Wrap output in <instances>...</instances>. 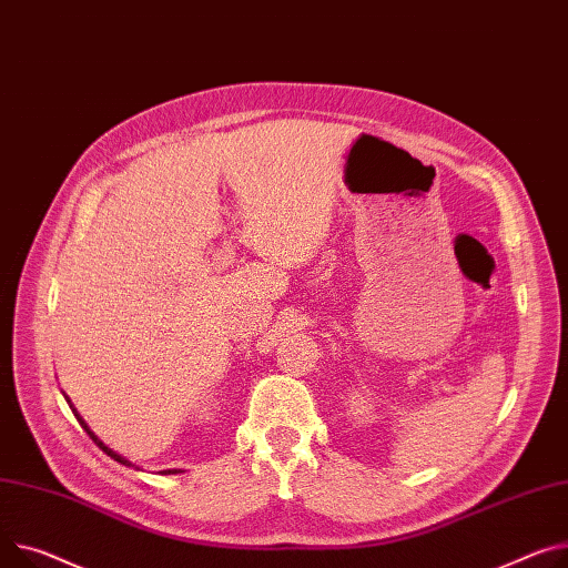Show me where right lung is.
<instances>
[{
  "label": "right lung",
  "instance_id": "1",
  "mask_svg": "<svg viewBox=\"0 0 568 568\" xmlns=\"http://www.w3.org/2000/svg\"><path fill=\"white\" fill-rule=\"evenodd\" d=\"M63 397H65V395H63ZM65 402L70 404V399H68V397H65ZM70 408H72V413H74V418H78V420H80V425H82V427L87 429V434H89V436L93 438V443H95V445H98V447H100V449L104 452V455H109V457H111L113 462H119V464H123V466H134L132 462H128L125 457H121V455H119V452H113L111 447H106V445H104V443H102V440H100V438H98V436H95V434H93V432L89 429V425L84 423V418H82V415L78 413V408H74L72 404H70ZM175 473H182V470H178V468H173V470H162V475H175Z\"/></svg>",
  "mask_w": 568,
  "mask_h": 568
}]
</instances>
